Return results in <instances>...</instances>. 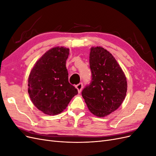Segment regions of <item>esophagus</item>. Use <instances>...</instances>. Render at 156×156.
<instances>
[{"label":"esophagus","instance_id":"obj_1","mask_svg":"<svg viewBox=\"0 0 156 156\" xmlns=\"http://www.w3.org/2000/svg\"><path fill=\"white\" fill-rule=\"evenodd\" d=\"M83 87V84L82 83H79L78 84H77L76 86H75V87H76L77 89V90H78V92H79V93H80V92H81Z\"/></svg>","mask_w":156,"mask_h":156}]
</instances>
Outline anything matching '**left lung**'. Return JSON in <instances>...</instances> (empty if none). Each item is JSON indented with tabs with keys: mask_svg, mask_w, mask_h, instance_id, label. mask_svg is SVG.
I'll return each mask as SVG.
<instances>
[{
	"mask_svg": "<svg viewBox=\"0 0 156 156\" xmlns=\"http://www.w3.org/2000/svg\"><path fill=\"white\" fill-rule=\"evenodd\" d=\"M89 64L92 79L83 90L82 96L92 114L104 117L123 102L126 78L114 56L101 47L91 48Z\"/></svg>",
	"mask_w": 156,
	"mask_h": 156,
	"instance_id": "1",
	"label": "left lung"
}]
</instances>
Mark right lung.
<instances>
[{"label": "right lung", "instance_id": "obj_1", "mask_svg": "<svg viewBox=\"0 0 156 156\" xmlns=\"http://www.w3.org/2000/svg\"><path fill=\"white\" fill-rule=\"evenodd\" d=\"M69 49L56 47L47 51L32 69L28 92L38 109L48 115L62 112L78 94L68 81L66 62Z\"/></svg>", "mask_w": 156, "mask_h": 156}]
</instances>
